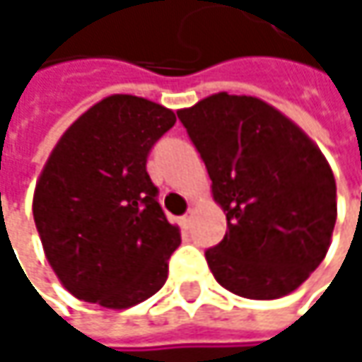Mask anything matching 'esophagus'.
<instances>
[{"instance_id": "esophagus-1", "label": "esophagus", "mask_w": 362, "mask_h": 362, "mask_svg": "<svg viewBox=\"0 0 362 362\" xmlns=\"http://www.w3.org/2000/svg\"><path fill=\"white\" fill-rule=\"evenodd\" d=\"M190 224H192V214H186V216H182L180 218V226L184 230H188L190 228Z\"/></svg>"}]
</instances>
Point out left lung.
Segmentation results:
<instances>
[{
    "label": "left lung",
    "mask_w": 362,
    "mask_h": 362,
    "mask_svg": "<svg viewBox=\"0 0 362 362\" xmlns=\"http://www.w3.org/2000/svg\"><path fill=\"white\" fill-rule=\"evenodd\" d=\"M178 119L226 214L224 239L205 252L216 281L250 300L296 291L325 259L337 218L321 148L255 96L211 94Z\"/></svg>",
    "instance_id": "8db88e82"
}]
</instances>
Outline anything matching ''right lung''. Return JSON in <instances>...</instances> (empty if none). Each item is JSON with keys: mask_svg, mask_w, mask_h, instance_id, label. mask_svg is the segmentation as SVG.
I'll return each mask as SVG.
<instances>
[{"mask_svg": "<svg viewBox=\"0 0 362 362\" xmlns=\"http://www.w3.org/2000/svg\"><path fill=\"white\" fill-rule=\"evenodd\" d=\"M174 123V110L112 94L52 148L37 178L33 218L52 270L77 300L123 310L165 285L180 228L157 203L146 157Z\"/></svg>", "mask_w": 362, "mask_h": 362, "instance_id": "right-lung-1", "label": "right lung"}]
</instances>
